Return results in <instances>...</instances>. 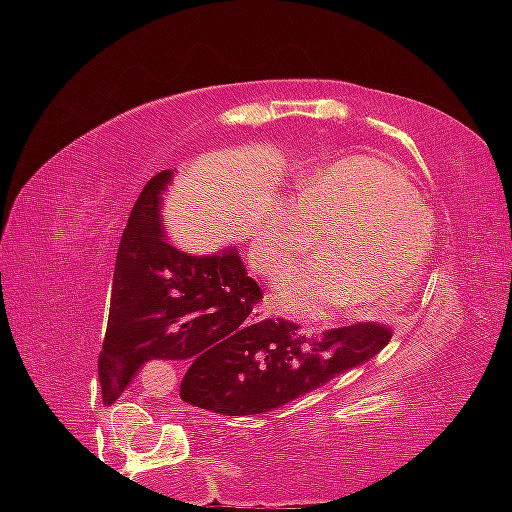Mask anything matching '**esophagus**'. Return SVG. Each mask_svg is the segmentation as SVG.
Returning <instances> with one entry per match:
<instances>
[{
	"label": "esophagus",
	"mask_w": 512,
	"mask_h": 512,
	"mask_svg": "<svg viewBox=\"0 0 512 512\" xmlns=\"http://www.w3.org/2000/svg\"><path fill=\"white\" fill-rule=\"evenodd\" d=\"M267 317H272V310H269L267 305H257V308H252V320L255 322L267 320Z\"/></svg>",
	"instance_id": "obj_1"
}]
</instances>
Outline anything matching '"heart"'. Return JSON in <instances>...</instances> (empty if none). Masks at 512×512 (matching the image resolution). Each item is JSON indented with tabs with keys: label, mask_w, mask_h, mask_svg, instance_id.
<instances>
[{
	"label": "heart",
	"mask_w": 512,
	"mask_h": 512,
	"mask_svg": "<svg viewBox=\"0 0 512 512\" xmlns=\"http://www.w3.org/2000/svg\"><path fill=\"white\" fill-rule=\"evenodd\" d=\"M325 240L322 260L281 281L274 301L298 320L380 315L414 289L431 252V216L399 170L375 158H346L281 202L255 238L252 260L269 279L291 272Z\"/></svg>",
	"instance_id": "b5f03b06"
}]
</instances>
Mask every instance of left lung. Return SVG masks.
Listing matches in <instances>:
<instances>
[{"instance_id":"1","label":"left lung","mask_w":512,"mask_h":512,"mask_svg":"<svg viewBox=\"0 0 512 512\" xmlns=\"http://www.w3.org/2000/svg\"><path fill=\"white\" fill-rule=\"evenodd\" d=\"M390 337V327L378 322H358L305 337L296 322L281 317L264 320L248 358L207 361L182 378L180 397L216 414H262L366 363L387 346Z\"/></svg>"}]
</instances>
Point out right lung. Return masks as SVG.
<instances>
[{
  "label": "right lung",
  "instance_id": "add662e5",
  "mask_svg": "<svg viewBox=\"0 0 512 512\" xmlns=\"http://www.w3.org/2000/svg\"><path fill=\"white\" fill-rule=\"evenodd\" d=\"M173 173L161 170L139 195L117 248L110 315L98 380L110 404L149 361L248 358L255 332L245 317L262 301L236 250L190 255L163 236L161 195Z\"/></svg>",
  "mask_w": 512,
  "mask_h": 512
}]
</instances>
